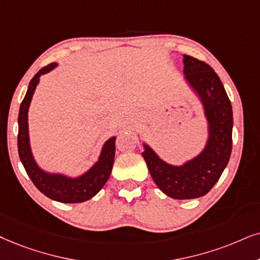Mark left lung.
Wrapping results in <instances>:
<instances>
[{
  "mask_svg": "<svg viewBox=\"0 0 260 260\" xmlns=\"http://www.w3.org/2000/svg\"><path fill=\"white\" fill-rule=\"evenodd\" d=\"M183 74L204 108L208 122L205 146L181 166L167 163L145 143L141 154L164 194L173 199H194L215 186L231 158L233 109L221 79L208 63L183 55Z\"/></svg>",
  "mask_w": 260,
  "mask_h": 260,
  "instance_id": "8db88e82",
  "label": "left lung"
}]
</instances>
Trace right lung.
Listing matches in <instances>:
<instances>
[{
    "instance_id": "add662e5",
    "label": "right lung",
    "mask_w": 260,
    "mask_h": 260,
    "mask_svg": "<svg viewBox=\"0 0 260 260\" xmlns=\"http://www.w3.org/2000/svg\"><path fill=\"white\" fill-rule=\"evenodd\" d=\"M56 67L57 63L55 62L45 66L29 81L18 117L19 157L29 179L43 194L60 203H83L96 196L109 179L115 158L116 137H111L104 143L97 162L86 173L78 177H71L60 173H49L38 166L29 145L28 108L41 75L49 73Z\"/></svg>"
}]
</instances>
